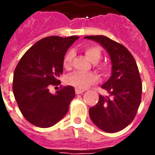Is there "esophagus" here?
I'll return each instance as SVG.
<instances>
[{
	"mask_svg": "<svg viewBox=\"0 0 155 155\" xmlns=\"http://www.w3.org/2000/svg\"><path fill=\"white\" fill-rule=\"evenodd\" d=\"M84 91V90H81V89H75V94H82V93H83Z\"/></svg>",
	"mask_w": 155,
	"mask_h": 155,
	"instance_id": "esophagus-1",
	"label": "esophagus"
}]
</instances>
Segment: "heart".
<instances>
[{
    "mask_svg": "<svg viewBox=\"0 0 155 155\" xmlns=\"http://www.w3.org/2000/svg\"><path fill=\"white\" fill-rule=\"evenodd\" d=\"M84 53L87 57L93 63H97L102 57V51L98 45H89L84 47ZM74 57V51L71 50L65 54L63 61V65L65 69H70L72 64ZM98 69L101 73H105L107 71V67L105 64H101L98 65ZM65 82L69 85L77 89H84L90 86L91 84H95L98 82V76L94 73H81L74 72L71 73L65 78Z\"/></svg>",
    "mask_w": 155,
    "mask_h": 155,
    "instance_id": "1",
    "label": "heart"
}]
</instances>
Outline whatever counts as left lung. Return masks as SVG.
I'll list each match as a JSON object with an SVG mask.
<instances>
[{"mask_svg": "<svg viewBox=\"0 0 155 155\" xmlns=\"http://www.w3.org/2000/svg\"><path fill=\"white\" fill-rule=\"evenodd\" d=\"M84 38L101 43L112 61V75L102 85L108 95L99 96L97 104L89 110L90 117L101 130L115 133L133 121L141 102L142 83L136 61L125 46L104 35Z\"/></svg>", "mask_w": 155, "mask_h": 155, "instance_id": "obj_1", "label": "left lung"}]
</instances>
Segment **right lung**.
<instances>
[{"mask_svg":"<svg viewBox=\"0 0 155 155\" xmlns=\"http://www.w3.org/2000/svg\"><path fill=\"white\" fill-rule=\"evenodd\" d=\"M79 36L52 35L41 39L25 52L14 71L13 93L25 120L40 128L58 123L69 110L75 96L71 85L61 86L52 94L51 85L61 84L58 78L63 73L66 51Z\"/></svg>","mask_w":155,"mask_h":155,"instance_id":"add662e5","label":"right lung"}]
</instances>
